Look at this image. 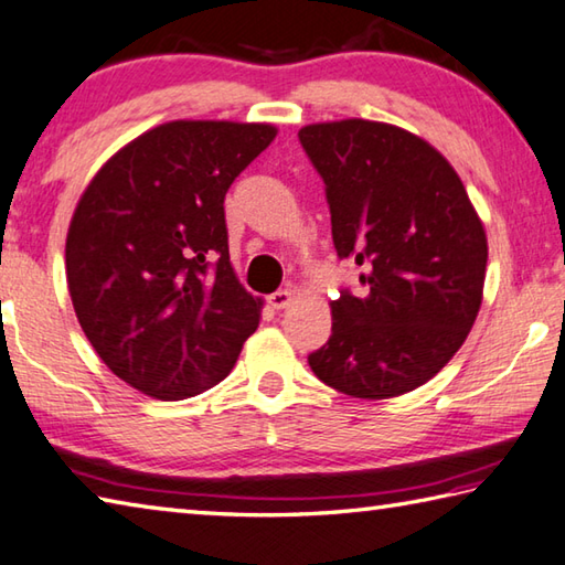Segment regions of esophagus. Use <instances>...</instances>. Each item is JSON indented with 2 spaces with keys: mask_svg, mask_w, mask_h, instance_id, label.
<instances>
[{
  "mask_svg": "<svg viewBox=\"0 0 565 565\" xmlns=\"http://www.w3.org/2000/svg\"><path fill=\"white\" fill-rule=\"evenodd\" d=\"M292 300H295V292L292 290H275L270 297H268V302L275 307V310H285V307H290L292 305Z\"/></svg>",
  "mask_w": 565,
  "mask_h": 565,
  "instance_id": "1",
  "label": "esophagus"
}]
</instances>
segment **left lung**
<instances>
[{"label":"left lung","instance_id":"1","mask_svg":"<svg viewBox=\"0 0 565 565\" xmlns=\"http://www.w3.org/2000/svg\"><path fill=\"white\" fill-rule=\"evenodd\" d=\"M300 142L327 186L339 258L364 268V297L332 300V337L307 361L354 398L423 386L455 356L480 312L487 236L452 164L388 122H315Z\"/></svg>","mask_w":565,"mask_h":565}]
</instances>
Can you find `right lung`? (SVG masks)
I'll return each instance as SVG.
<instances>
[{"label": "right lung", "mask_w": 565, "mask_h": 565, "mask_svg": "<svg viewBox=\"0 0 565 565\" xmlns=\"http://www.w3.org/2000/svg\"><path fill=\"white\" fill-rule=\"evenodd\" d=\"M278 127L174 120L135 137L85 186L66 238L68 292L117 379L182 401L231 374L263 300L228 258L223 199Z\"/></svg>", "instance_id": "1"}]
</instances>
